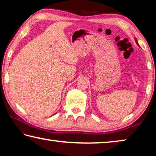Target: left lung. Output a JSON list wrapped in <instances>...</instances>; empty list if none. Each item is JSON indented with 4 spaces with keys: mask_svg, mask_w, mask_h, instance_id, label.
<instances>
[{
    "mask_svg": "<svg viewBox=\"0 0 156 156\" xmlns=\"http://www.w3.org/2000/svg\"><path fill=\"white\" fill-rule=\"evenodd\" d=\"M135 41H136V44H137V45H138V47H140V45H139V44H138V41H137V39L135 38Z\"/></svg>",
    "mask_w": 156,
    "mask_h": 156,
    "instance_id": "obj_1",
    "label": "left lung"
}]
</instances>
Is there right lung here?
Instances as JSON below:
<instances>
[{"label":"right lung","mask_w":156,"mask_h":156,"mask_svg":"<svg viewBox=\"0 0 156 156\" xmlns=\"http://www.w3.org/2000/svg\"><path fill=\"white\" fill-rule=\"evenodd\" d=\"M55 114H56V113H55ZM55 114H54V115H55Z\"/></svg>","instance_id":"obj_1"}]
</instances>
